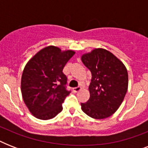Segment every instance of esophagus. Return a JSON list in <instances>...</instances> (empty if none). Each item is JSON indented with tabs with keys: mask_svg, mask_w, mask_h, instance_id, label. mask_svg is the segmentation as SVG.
Returning <instances> with one entry per match:
<instances>
[{
	"mask_svg": "<svg viewBox=\"0 0 148 148\" xmlns=\"http://www.w3.org/2000/svg\"><path fill=\"white\" fill-rule=\"evenodd\" d=\"M81 90V87H77V88H73V91H74V92H75V93L78 92V91H80Z\"/></svg>",
	"mask_w": 148,
	"mask_h": 148,
	"instance_id": "obj_1",
	"label": "esophagus"
}]
</instances>
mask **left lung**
I'll list each match as a JSON object with an SVG mask.
<instances>
[{"label": "left lung", "mask_w": 148, "mask_h": 148, "mask_svg": "<svg viewBox=\"0 0 148 148\" xmlns=\"http://www.w3.org/2000/svg\"><path fill=\"white\" fill-rule=\"evenodd\" d=\"M81 59L91 73L90 98L81 103V110L95 119L110 117L122 103L128 88L125 65L103 48H95L81 55Z\"/></svg>", "instance_id": "obj_1"}]
</instances>
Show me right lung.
Returning a JSON list of instances; mask_svg holds the SVG:
<instances>
[{
  "label": "right lung",
  "instance_id": "obj_1",
  "mask_svg": "<svg viewBox=\"0 0 148 148\" xmlns=\"http://www.w3.org/2000/svg\"><path fill=\"white\" fill-rule=\"evenodd\" d=\"M74 53L72 50L47 46L25 65L21 82L22 97L29 111L38 119H52L62 110V103L70 95L62 71Z\"/></svg>",
  "mask_w": 148,
  "mask_h": 148
}]
</instances>
